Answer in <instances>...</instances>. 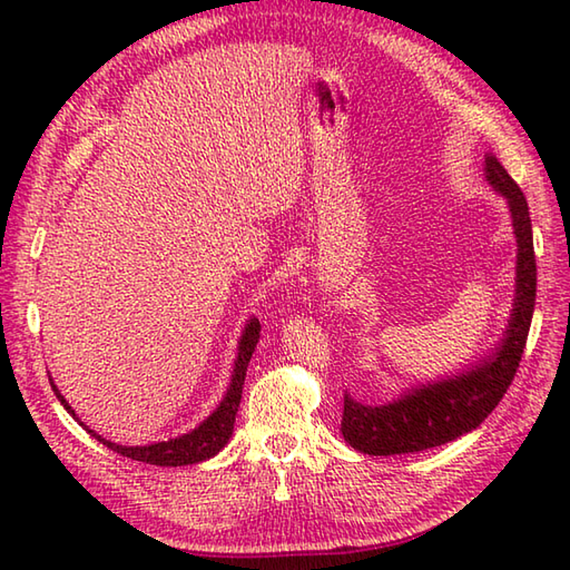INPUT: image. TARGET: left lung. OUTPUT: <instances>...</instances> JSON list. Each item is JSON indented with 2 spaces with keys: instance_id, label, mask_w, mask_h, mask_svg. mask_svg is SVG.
Masks as SVG:
<instances>
[{
  "instance_id": "left-lung-1",
  "label": "left lung",
  "mask_w": 570,
  "mask_h": 570,
  "mask_svg": "<svg viewBox=\"0 0 570 570\" xmlns=\"http://www.w3.org/2000/svg\"><path fill=\"white\" fill-rule=\"evenodd\" d=\"M485 178L510 205L517 237V288L507 328L488 357L451 377L416 384L386 404H362L345 394L343 439L367 455H404L460 439L500 404L524 355L537 301V259L529 205L498 156H485Z\"/></svg>"
}]
</instances>
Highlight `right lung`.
Here are the masks:
<instances>
[{"label": "right lung", "instance_id": "right-lung-1", "mask_svg": "<svg viewBox=\"0 0 570 570\" xmlns=\"http://www.w3.org/2000/svg\"><path fill=\"white\" fill-rule=\"evenodd\" d=\"M259 331L262 325L257 318H249L245 331L239 335L237 343V357H235V367H233V377H229V386L223 396V402L217 404V409L213 414L205 419L203 423H198L196 429L178 435V439H168V441H159V443H149V445H119L102 439L95 431H90L85 423L80 421V426H85V431L92 433L102 445L110 448V451L139 460V463H149V465H161V468H178V465H196L208 460L213 455H217L227 445L229 435H233L235 429V416L239 409V399H242V384H245V374H247V365L252 360L254 347L259 343ZM56 396L60 399V404L66 406L68 414L76 416V411L66 402L63 394L58 392V386L51 382Z\"/></svg>", "mask_w": 570, "mask_h": 570}]
</instances>
